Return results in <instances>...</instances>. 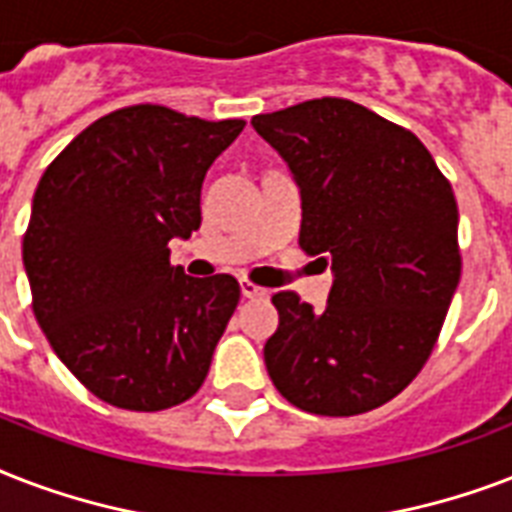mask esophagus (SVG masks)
I'll list each match as a JSON object with an SVG mask.
<instances>
[{
    "label": "esophagus",
    "instance_id": "34e87169",
    "mask_svg": "<svg viewBox=\"0 0 512 512\" xmlns=\"http://www.w3.org/2000/svg\"><path fill=\"white\" fill-rule=\"evenodd\" d=\"M240 291H243L245 299H267L269 296L267 288H261V285L251 283V280H243V283H240Z\"/></svg>",
    "mask_w": 512,
    "mask_h": 512
}]
</instances>
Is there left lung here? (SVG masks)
<instances>
[{
  "mask_svg": "<svg viewBox=\"0 0 512 512\" xmlns=\"http://www.w3.org/2000/svg\"><path fill=\"white\" fill-rule=\"evenodd\" d=\"M293 173L301 251L331 264L323 312L280 291L264 344L288 403L355 417L392 400L430 358L462 275L449 178L411 130L347 98L251 120Z\"/></svg>",
  "mask_w": 512,
  "mask_h": 512,
  "instance_id": "obj_1",
  "label": "left lung"
}]
</instances>
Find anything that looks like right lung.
<instances>
[{"label":"right lung","mask_w":512,"mask_h":512,"mask_svg":"<svg viewBox=\"0 0 512 512\" xmlns=\"http://www.w3.org/2000/svg\"><path fill=\"white\" fill-rule=\"evenodd\" d=\"M243 128L125 106L39 178L23 235L31 307L63 366L104 403L162 411L205 382L240 285L184 275L168 243L200 229L202 178Z\"/></svg>","instance_id":"right-lung-1"}]
</instances>
